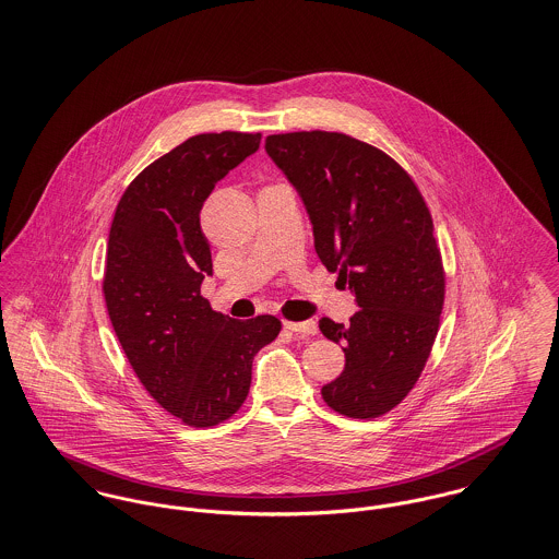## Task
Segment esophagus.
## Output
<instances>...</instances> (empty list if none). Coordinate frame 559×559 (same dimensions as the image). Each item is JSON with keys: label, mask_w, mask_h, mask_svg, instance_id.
<instances>
[{"label": "esophagus", "mask_w": 559, "mask_h": 559, "mask_svg": "<svg viewBox=\"0 0 559 559\" xmlns=\"http://www.w3.org/2000/svg\"><path fill=\"white\" fill-rule=\"evenodd\" d=\"M285 329L296 333V335H316L318 333V324L313 320H307V322H285Z\"/></svg>", "instance_id": "obj_1"}]
</instances>
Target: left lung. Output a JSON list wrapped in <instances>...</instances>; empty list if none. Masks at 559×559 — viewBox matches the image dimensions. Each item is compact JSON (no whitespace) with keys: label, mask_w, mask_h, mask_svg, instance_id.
I'll list each match as a JSON object with an SVG mask.
<instances>
[{"label":"left lung","mask_w":559,"mask_h":559,"mask_svg":"<svg viewBox=\"0 0 559 559\" xmlns=\"http://www.w3.org/2000/svg\"><path fill=\"white\" fill-rule=\"evenodd\" d=\"M265 151L307 207L318 257L360 307L347 326L320 320L345 354L322 397L338 415L376 419L411 393L439 333L445 270L430 210L393 157L352 135L274 133Z\"/></svg>","instance_id":"1"}]
</instances>
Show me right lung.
Returning a JSON list of instances; mask_svg holds the SVG:
<instances>
[{
	"label": "right lung",
	"mask_w": 559,
	"mask_h": 559,
	"mask_svg": "<svg viewBox=\"0 0 559 559\" xmlns=\"http://www.w3.org/2000/svg\"><path fill=\"white\" fill-rule=\"evenodd\" d=\"M259 142L241 131L192 135L148 164L114 214L104 274L114 333L151 397L192 428L241 408L254 354L281 333L274 316L233 320L201 296L212 274L203 203Z\"/></svg>",
	"instance_id": "add662e5"
}]
</instances>
